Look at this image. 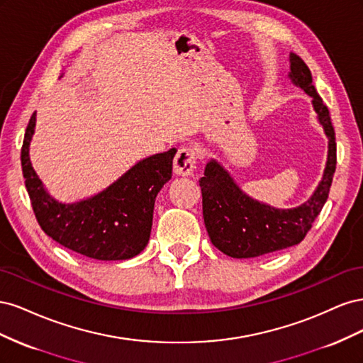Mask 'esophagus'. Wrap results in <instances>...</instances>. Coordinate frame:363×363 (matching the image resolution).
<instances>
[{
    "instance_id": "1",
    "label": "esophagus",
    "mask_w": 363,
    "mask_h": 363,
    "mask_svg": "<svg viewBox=\"0 0 363 363\" xmlns=\"http://www.w3.org/2000/svg\"><path fill=\"white\" fill-rule=\"evenodd\" d=\"M196 152L191 147H182L174 157V172L177 175H191L195 168Z\"/></svg>"
}]
</instances>
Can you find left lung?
<instances>
[{
  "instance_id": "1",
  "label": "left lung",
  "mask_w": 363,
  "mask_h": 363,
  "mask_svg": "<svg viewBox=\"0 0 363 363\" xmlns=\"http://www.w3.org/2000/svg\"><path fill=\"white\" fill-rule=\"evenodd\" d=\"M289 62L291 82L312 98L318 123L328 139L323 179L311 199L301 206L277 208L251 199L221 163L215 159L208 160L204 177L200 179L204 224L212 244L230 257H257L300 244L328 199L336 169V142L330 113L312 84L307 65L294 52L289 54Z\"/></svg>"
}]
</instances>
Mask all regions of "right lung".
Returning a JSON list of instances; mask_svg holds the SVG:
<instances>
[{
  "label": "right lung",
  "instance_id": "1",
  "mask_svg": "<svg viewBox=\"0 0 363 363\" xmlns=\"http://www.w3.org/2000/svg\"><path fill=\"white\" fill-rule=\"evenodd\" d=\"M36 112L26 130L21 163L36 219L65 248L96 260H127L148 244L156 196L172 177L171 148L135 163L118 180L89 199L62 203L45 189L30 162Z\"/></svg>",
  "mask_w": 363,
  "mask_h": 363
}]
</instances>
